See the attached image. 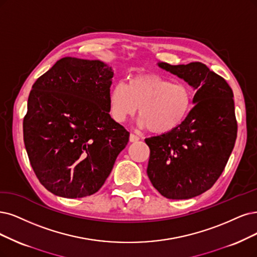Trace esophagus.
<instances>
[{"instance_id": "obj_1", "label": "esophagus", "mask_w": 257, "mask_h": 257, "mask_svg": "<svg viewBox=\"0 0 257 257\" xmlns=\"http://www.w3.org/2000/svg\"><path fill=\"white\" fill-rule=\"evenodd\" d=\"M139 140H140V137H138V136H136L134 134H131L130 137H129V141L130 142H138Z\"/></svg>"}]
</instances>
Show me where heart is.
Wrapping results in <instances>:
<instances>
[{"instance_id": "b5f03b06", "label": "heart", "mask_w": 257, "mask_h": 257, "mask_svg": "<svg viewBox=\"0 0 257 257\" xmlns=\"http://www.w3.org/2000/svg\"><path fill=\"white\" fill-rule=\"evenodd\" d=\"M109 104L118 122L136 115L140 108V126L163 136L183 125L194 107V92L185 83H174L156 74H141L131 77L127 84H114Z\"/></svg>"}]
</instances>
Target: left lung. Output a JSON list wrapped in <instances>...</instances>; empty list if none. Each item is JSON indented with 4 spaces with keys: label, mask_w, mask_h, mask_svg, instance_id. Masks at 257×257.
Instances as JSON below:
<instances>
[{
    "label": "left lung",
    "mask_w": 257,
    "mask_h": 257,
    "mask_svg": "<svg viewBox=\"0 0 257 257\" xmlns=\"http://www.w3.org/2000/svg\"><path fill=\"white\" fill-rule=\"evenodd\" d=\"M197 90L192 112L172 134L145 139L147 175L157 191L180 200L201 195L222 174L237 138L234 95L221 76L201 62L158 63Z\"/></svg>",
    "instance_id": "left-lung-1"
}]
</instances>
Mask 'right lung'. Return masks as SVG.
Returning a JSON list of instances; mask_svg holds the SVG:
<instances>
[{"label":"right lung","mask_w":257,"mask_h":257,"mask_svg":"<svg viewBox=\"0 0 257 257\" xmlns=\"http://www.w3.org/2000/svg\"><path fill=\"white\" fill-rule=\"evenodd\" d=\"M112 77L99 60L64 57L33 85L24 144L37 178L56 196L98 192L128 143L129 132L109 114Z\"/></svg>","instance_id":"1"}]
</instances>
